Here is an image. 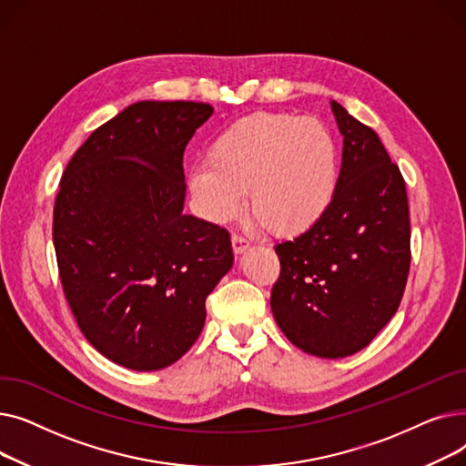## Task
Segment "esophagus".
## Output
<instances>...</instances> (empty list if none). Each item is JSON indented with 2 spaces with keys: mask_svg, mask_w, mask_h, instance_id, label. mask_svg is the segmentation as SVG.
Instances as JSON below:
<instances>
[{
  "mask_svg": "<svg viewBox=\"0 0 466 466\" xmlns=\"http://www.w3.org/2000/svg\"><path fill=\"white\" fill-rule=\"evenodd\" d=\"M249 246H251V243H249L248 238H243L239 234H232V249H234L236 255H241Z\"/></svg>",
  "mask_w": 466,
  "mask_h": 466,
  "instance_id": "34e87169",
  "label": "esophagus"
}]
</instances>
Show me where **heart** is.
<instances>
[{
  "instance_id": "heart-1",
  "label": "heart",
  "mask_w": 466,
  "mask_h": 466,
  "mask_svg": "<svg viewBox=\"0 0 466 466\" xmlns=\"http://www.w3.org/2000/svg\"><path fill=\"white\" fill-rule=\"evenodd\" d=\"M339 185V149L317 118L255 113L220 132L208 164L188 174V190L213 223L236 218L246 192L260 225L295 238L330 211Z\"/></svg>"
}]
</instances>
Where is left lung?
Listing matches in <instances>:
<instances>
[{"instance_id":"8db88e82","label":"left lung","mask_w":466,"mask_h":466,"mask_svg":"<svg viewBox=\"0 0 466 466\" xmlns=\"http://www.w3.org/2000/svg\"><path fill=\"white\" fill-rule=\"evenodd\" d=\"M344 136L339 185L319 225L276 246L270 306L283 334L309 355L366 348L400 306L410 272L406 183L378 134L330 102Z\"/></svg>"}]
</instances>
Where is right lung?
Listing matches in <instances>:
<instances>
[{
	"instance_id": "add662e5",
	"label": "right lung",
	"mask_w": 466,
	"mask_h": 466,
	"mask_svg": "<svg viewBox=\"0 0 466 466\" xmlns=\"http://www.w3.org/2000/svg\"><path fill=\"white\" fill-rule=\"evenodd\" d=\"M200 102H137L71 157L53 241L66 300L90 344L130 370H160L200 336L206 299L234 262L230 234L183 215L185 147Z\"/></svg>"
}]
</instances>
